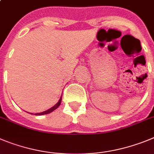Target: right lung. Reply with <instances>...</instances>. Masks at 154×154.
Masks as SVG:
<instances>
[{"instance_id": "1", "label": "right lung", "mask_w": 154, "mask_h": 154, "mask_svg": "<svg viewBox=\"0 0 154 154\" xmlns=\"http://www.w3.org/2000/svg\"><path fill=\"white\" fill-rule=\"evenodd\" d=\"M63 95V94H62ZM61 100H62V97L60 98V100H59V101L57 102V104H55L54 106H53V107H51V109H49V110H46V111H44L42 112V113H34V115H44V114H48V113H51V112H53L54 110H55L57 109V108L58 107V106H60V103H61Z\"/></svg>"}]
</instances>
